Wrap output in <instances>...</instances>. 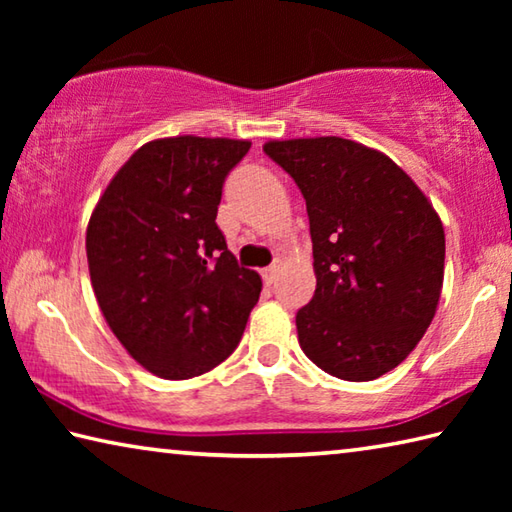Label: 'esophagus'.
I'll return each instance as SVG.
<instances>
[{"label":"esophagus","mask_w":512,"mask_h":512,"mask_svg":"<svg viewBox=\"0 0 512 512\" xmlns=\"http://www.w3.org/2000/svg\"><path fill=\"white\" fill-rule=\"evenodd\" d=\"M277 271H280V264H273V266H268V268H264V271H262V277H264V282L268 284V287H271V284L275 282Z\"/></svg>","instance_id":"esophagus-1"}]
</instances>
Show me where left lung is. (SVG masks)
<instances>
[{
	"instance_id": "obj_1",
	"label": "left lung",
	"mask_w": 512,
	"mask_h": 512,
	"mask_svg": "<svg viewBox=\"0 0 512 512\" xmlns=\"http://www.w3.org/2000/svg\"><path fill=\"white\" fill-rule=\"evenodd\" d=\"M264 153L307 201L316 291L296 316L302 352L345 381L386 375L436 316L443 221L409 173L359 142L271 140Z\"/></svg>"
}]
</instances>
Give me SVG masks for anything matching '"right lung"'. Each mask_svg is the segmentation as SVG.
<instances>
[{"mask_svg": "<svg viewBox=\"0 0 512 512\" xmlns=\"http://www.w3.org/2000/svg\"><path fill=\"white\" fill-rule=\"evenodd\" d=\"M248 140L178 135L140 146L90 216L94 296L128 354L162 379L230 357L262 277L237 264L216 225L221 189Z\"/></svg>", "mask_w": 512, "mask_h": 512, "instance_id": "obj_1", "label": "right lung"}]
</instances>
